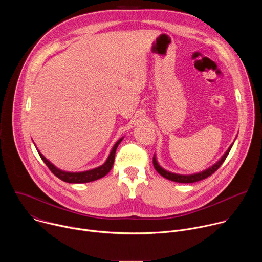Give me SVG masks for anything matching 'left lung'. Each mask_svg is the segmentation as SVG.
<instances>
[{
    "mask_svg": "<svg viewBox=\"0 0 262 262\" xmlns=\"http://www.w3.org/2000/svg\"><path fill=\"white\" fill-rule=\"evenodd\" d=\"M232 145L233 143L229 146V148L227 149V151L222 156V158L215 163L213 164L211 167L201 171V172H198V173H194V174H177V173H173V172H170V171H167L165 170L158 162L157 160V157L156 155L154 156V166L156 168V170L165 178L169 179V180H172V181H175V182H180V183H192V182H196V181H199V180H202L204 178H207L208 176H210L212 173H214L220 167L221 165L224 163V161L226 160L227 156L229 155L231 148H232Z\"/></svg>",
    "mask_w": 262,
    "mask_h": 262,
    "instance_id": "left-lung-1",
    "label": "left lung"
}]
</instances>
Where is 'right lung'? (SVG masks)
Segmentation results:
<instances>
[{
    "label": "right lung",
    "mask_w": 262,
    "mask_h": 262,
    "mask_svg": "<svg viewBox=\"0 0 262 262\" xmlns=\"http://www.w3.org/2000/svg\"><path fill=\"white\" fill-rule=\"evenodd\" d=\"M124 137L120 138L115 145L112 148V150L106 159V161L104 162V164H102L101 166L91 169V170H87V171H83V172H68V171H63L59 168H57L54 164H52L39 150L37 149L38 151L41 160L45 162V164L49 167V169L53 172L54 175H56L58 178H60L61 180L68 182V183H86V182H90V181H94L97 180L103 176H105L113 167L114 164V160H115V152L116 149L118 147V145L120 144V142L123 140Z\"/></svg>",
    "instance_id": "1"
}]
</instances>
